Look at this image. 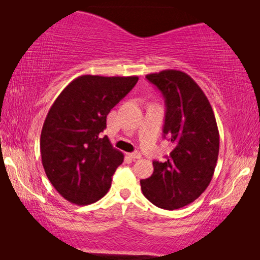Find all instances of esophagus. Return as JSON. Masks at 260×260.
Masks as SVG:
<instances>
[{
  "mask_svg": "<svg viewBox=\"0 0 260 260\" xmlns=\"http://www.w3.org/2000/svg\"><path fill=\"white\" fill-rule=\"evenodd\" d=\"M128 156L132 158V159H140L141 157V153L139 152V151H134V152H131V153H128Z\"/></svg>",
  "mask_w": 260,
  "mask_h": 260,
  "instance_id": "34e87169",
  "label": "esophagus"
}]
</instances>
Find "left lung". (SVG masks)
Here are the masks:
<instances>
[{
    "label": "left lung",
    "mask_w": 260,
    "mask_h": 260,
    "mask_svg": "<svg viewBox=\"0 0 260 260\" xmlns=\"http://www.w3.org/2000/svg\"><path fill=\"white\" fill-rule=\"evenodd\" d=\"M146 78L161 91L166 113L164 136L174 149L164 162L153 160V173L141 189L153 205L175 210L192 203L212 180L219 155V131L212 107L187 73L164 70Z\"/></svg>",
    "instance_id": "8db88e82"
}]
</instances>
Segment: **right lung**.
<instances>
[{"instance_id": "obj_1", "label": "right lung", "mask_w": 260, "mask_h": 260, "mask_svg": "<svg viewBox=\"0 0 260 260\" xmlns=\"http://www.w3.org/2000/svg\"><path fill=\"white\" fill-rule=\"evenodd\" d=\"M139 78L78 77L64 88L42 127V165L52 186L77 205L98 202L111 187L124 155L101 138L111 109L133 89Z\"/></svg>"}]
</instances>
